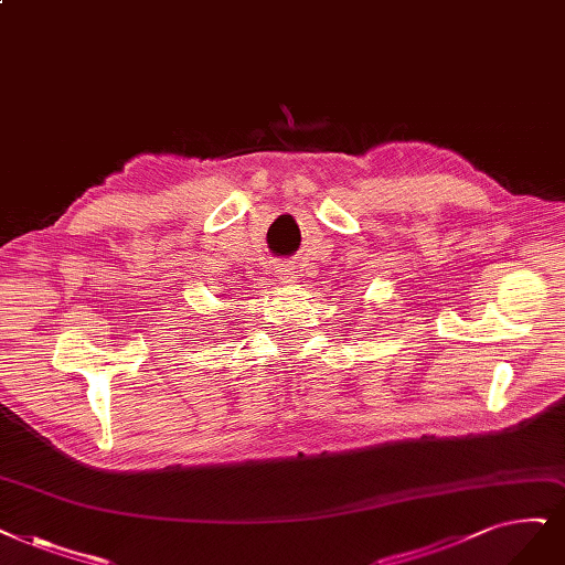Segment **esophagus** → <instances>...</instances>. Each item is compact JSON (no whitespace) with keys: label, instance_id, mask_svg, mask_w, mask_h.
I'll use <instances>...</instances> for the list:
<instances>
[{"label":"esophagus","instance_id":"34e87169","mask_svg":"<svg viewBox=\"0 0 565 565\" xmlns=\"http://www.w3.org/2000/svg\"><path fill=\"white\" fill-rule=\"evenodd\" d=\"M279 279L281 284H294L300 279V271L296 269V265H284L279 267Z\"/></svg>","mask_w":565,"mask_h":565}]
</instances>
